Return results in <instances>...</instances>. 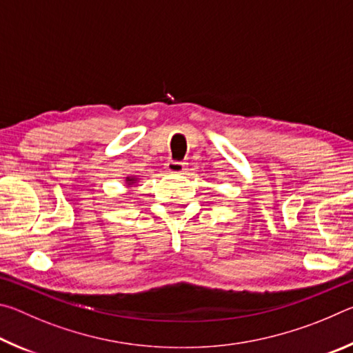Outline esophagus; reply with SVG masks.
<instances>
[{
	"instance_id": "obj_1",
	"label": "esophagus",
	"mask_w": 353,
	"mask_h": 353,
	"mask_svg": "<svg viewBox=\"0 0 353 353\" xmlns=\"http://www.w3.org/2000/svg\"><path fill=\"white\" fill-rule=\"evenodd\" d=\"M185 168H187V163L177 162V160H170V162L166 163V171H168L170 174H183Z\"/></svg>"
}]
</instances>
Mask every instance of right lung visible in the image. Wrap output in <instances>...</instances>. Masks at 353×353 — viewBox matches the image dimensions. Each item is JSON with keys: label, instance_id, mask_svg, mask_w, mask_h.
<instances>
[{"label": "right lung", "instance_id": "obj_1", "mask_svg": "<svg viewBox=\"0 0 353 353\" xmlns=\"http://www.w3.org/2000/svg\"><path fill=\"white\" fill-rule=\"evenodd\" d=\"M137 181H139V177H137V176L126 177V187H132V185L137 183Z\"/></svg>", "mask_w": 353, "mask_h": 353}]
</instances>
